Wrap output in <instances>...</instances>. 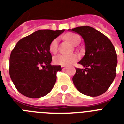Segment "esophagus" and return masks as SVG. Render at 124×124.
<instances>
[{
	"instance_id": "34e87169",
	"label": "esophagus",
	"mask_w": 124,
	"mask_h": 124,
	"mask_svg": "<svg viewBox=\"0 0 124 124\" xmlns=\"http://www.w3.org/2000/svg\"><path fill=\"white\" fill-rule=\"evenodd\" d=\"M61 68H62V70H65L66 69V66H61Z\"/></svg>"
}]
</instances>
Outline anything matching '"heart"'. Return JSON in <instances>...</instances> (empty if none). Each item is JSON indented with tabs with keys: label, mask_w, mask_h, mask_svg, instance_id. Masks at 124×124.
I'll use <instances>...</instances> for the list:
<instances>
[{
	"label": "heart",
	"mask_w": 124,
	"mask_h": 124,
	"mask_svg": "<svg viewBox=\"0 0 124 124\" xmlns=\"http://www.w3.org/2000/svg\"><path fill=\"white\" fill-rule=\"evenodd\" d=\"M66 39L74 46L80 41V38L78 35L74 33H69L66 36ZM58 50V39L53 40L49 45V51L51 53L55 54ZM78 56L76 54H58L54 56L53 62L56 65L62 66H70L74 62L77 61Z\"/></svg>",
	"instance_id": "1"
}]
</instances>
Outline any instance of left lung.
I'll return each mask as SVG.
<instances>
[{
	"label": "left lung",
	"mask_w": 124,
	"mask_h": 124,
	"mask_svg": "<svg viewBox=\"0 0 124 124\" xmlns=\"http://www.w3.org/2000/svg\"><path fill=\"white\" fill-rule=\"evenodd\" d=\"M82 36L84 56L78 62L84 69L76 68L73 82L80 92L89 96L101 95L108 90L116 76L117 55L109 39L90 26L68 30Z\"/></svg>",
	"instance_id": "left-lung-1"
}]
</instances>
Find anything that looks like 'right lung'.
I'll list each match as a JSON object with an SVG mask.
<instances>
[{
    "label": "right lung",
    "mask_w": 124,
    "mask_h": 124,
    "mask_svg": "<svg viewBox=\"0 0 124 124\" xmlns=\"http://www.w3.org/2000/svg\"><path fill=\"white\" fill-rule=\"evenodd\" d=\"M64 31L38 30L16 43L9 57V75L21 94L37 98L51 91L62 68L51 65L49 45Z\"/></svg>",
    "instance_id": "right-lung-1"
}]
</instances>
